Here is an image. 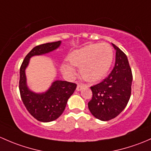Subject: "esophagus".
I'll return each mask as SVG.
<instances>
[{
	"label": "esophagus",
	"mask_w": 151,
	"mask_h": 151,
	"mask_svg": "<svg viewBox=\"0 0 151 151\" xmlns=\"http://www.w3.org/2000/svg\"><path fill=\"white\" fill-rule=\"evenodd\" d=\"M85 86H86V85L82 84V83H78V84L77 85V87H76V90H77V91H81V90Z\"/></svg>",
	"instance_id": "esophagus-1"
}]
</instances>
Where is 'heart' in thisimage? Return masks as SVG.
Instances as JSON below:
<instances>
[{
	"mask_svg": "<svg viewBox=\"0 0 151 151\" xmlns=\"http://www.w3.org/2000/svg\"><path fill=\"white\" fill-rule=\"evenodd\" d=\"M113 60V51L105 43L89 44L73 51L68 55L71 65L79 67L82 77L88 81H96L108 73ZM68 63L63 65L62 70L66 75L75 73L73 67Z\"/></svg>",
	"mask_w": 151,
	"mask_h": 151,
	"instance_id": "1",
	"label": "heart"
}]
</instances>
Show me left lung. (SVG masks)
Masks as SVG:
<instances>
[{"mask_svg":"<svg viewBox=\"0 0 151 151\" xmlns=\"http://www.w3.org/2000/svg\"><path fill=\"white\" fill-rule=\"evenodd\" d=\"M116 63L102 82L91 86L92 98L88 102L91 114L101 121L111 120L127 106L132 91V73L127 55L115 44Z\"/></svg>","mask_w":151,"mask_h":151,"instance_id":"1","label":"left lung"}]
</instances>
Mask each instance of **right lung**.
Listing matches in <instances>:
<instances>
[{"instance_id": "add662e5", "label": "right lung", "mask_w": 151, "mask_h": 151, "mask_svg": "<svg viewBox=\"0 0 151 151\" xmlns=\"http://www.w3.org/2000/svg\"><path fill=\"white\" fill-rule=\"evenodd\" d=\"M60 44L61 41H59L35 46L24 57L20 67L19 88L22 100L31 116L39 122H50L58 119L64 112L68 99L73 94L77 85L65 81H55L47 91L37 94L27 86L25 69L31 57L52 52Z\"/></svg>"}]
</instances>
